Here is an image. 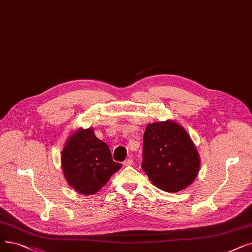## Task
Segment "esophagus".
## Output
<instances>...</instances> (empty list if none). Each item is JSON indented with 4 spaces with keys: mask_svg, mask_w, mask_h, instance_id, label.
Here are the masks:
<instances>
[{
    "mask_svg": "<svg viewBox=\"0 0 252 252\" xmlns=\"http://www.w3.org/2000/svg\"><path fill=\"white\" fill-rule=\"evenodd\" d=\"M133 162H134V160H133L132 158H127V159H126V160L124 161V165H125V166H132Z\"/></svg>",
    "mask_w": 252,
    "mask_h": 252,
    "instance_id": "1",
    "label": "esophagus"
}]
</instances>
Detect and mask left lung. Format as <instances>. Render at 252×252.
<instances>
[{
    "label": "left lung",
    "mask_w": 252,
    "mask_h": 252,
    "mask_svg": "<svg viewBox=\"0 0 252 252\" xmlns=\"http://www.w3.org/2000/svg\"><path fill=\"white\" fill-rule=\"evenodd\" d=\"M142 169L157 188L177 192L187 189L200 170V157L187 130L166 120L147 125Z\"/></svg>",
    "instance_id": "left-lung-1"
}]
</instances>
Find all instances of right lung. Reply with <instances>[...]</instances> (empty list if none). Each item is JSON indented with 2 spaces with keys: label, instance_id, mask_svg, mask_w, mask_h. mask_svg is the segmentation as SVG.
I'll return each instance as SVG.
<instances>
[{
  "label": "right lung",
  "instance_id": "add662e5",
  "mask_svg": "<svg viewBox=\"0 0 252 252\" xmlns=\"http://www.w3.org/2000/svg\"><path fill=\"white\" fill-rule=\"evenodd\" d=\"M63 176L70 187L82 194L99 191L123 167L112 159L109 146L97 139L93 128L74 132L62 151Z\"/></svg>",
  "mask_w": 252,
  "mask_h": 252
}]
</instances>
